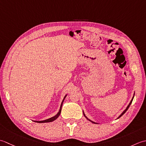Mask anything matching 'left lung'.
Here are the masks:
<instances>
[{
  "instance_id": "obj_1",
  "label": "left lung",
  "mask_w": 146,
  "mask_h": 146,
  "mask_svg": "<svg viewBox=\"0 0 146 146\" xmlns=\"http://www.w3.org/2000/svg\"><path fill=\"white\" fill-rule=\"evenodd\" d=\"M134 95H135V93H133V97H132V100H131V101H130V102L129 103V105H128L127 106V108H125V110L122 112V113H121L120 115H119V117L117 118V119L118 118H120V117H121V116H122L124 113H125L126 111H127V110H128V108H129V106H130V105H131V103H132V101H133V97H134ZM83 114H84V117L86 118V119H87V120H88L89 121H91V122L92 123H96V122H94V121H92V120H90V119H89L87 117H86V116L85 115V114H84V111H83Z\"/></svg>"
}]
</instances>
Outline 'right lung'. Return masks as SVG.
I'll list each match as a JSON object with an SVG mask.
<instances>
[{
  "label": "right lung",
  "instance_id": "obj_1",
  "mask_svg": "<svg viewBox=\"0 0 146 146\" xmlns=\"http://www.w3.org/2000/svg\"><path fill=\"white\" fill-rule=\"evenodd\" d=\"M66 94L65 96H64L63 100H62V103H61V105H60V110H59L58 112L56 113L55 116H53V117L50 118H48V119H46V120H41V121H36V120H34V121H35V122H37V123H46V122H52V121L55 120L56 118H57L59 116H60V113H61V110H62V105H63V103H64V101L65 100V98H66L67 96Z\"/></svg>",
  "mask_w": 146,
  "mask_h": 146
}]
</instances>
